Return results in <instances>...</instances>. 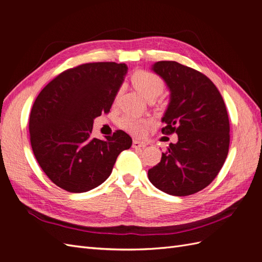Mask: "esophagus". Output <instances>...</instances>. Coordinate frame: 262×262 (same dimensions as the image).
<instances>
[{
	"label": "esophagus",
	"mask_w": 262,
	"mask_h": 262,
	"mask_svg": "<svg viewBox=\"0 0 262 262\" xmlns=\"http://www.w3.org/2000/svg\"><path fill=\"white\" fill-rule=\"evenodd\" d=\"M145 146H146L145 143H143V142L137 141V140H134L133 143H132V147L133 148H144Z\"/></svg>",
	"instance_id": "34e87169"
}]
</instances>
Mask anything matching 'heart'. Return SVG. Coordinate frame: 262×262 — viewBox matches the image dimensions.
<instances>
[{
	"label": "heart",
	"mask_w": 262,
	"mask_h": 262,
	"mask_svg": "<svg viewBox=\"0 0 262 262\" xmlns=\"http://www.w3.org/2000/svg\"><path fill=\"white\" fill-rule=\"evenodd\" d=\"M131 82L134 89L147 100L156 98L165 89V83L162 78L148 71H138L131 76ZM119 125L134 137H142L145 134L146 129L153 125V121L149 119L123 116L119 120Z\"/></svg>",
	"instance_id": "obj_1"
}]
</instances>
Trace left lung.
I'll list each match as a JSON object with an SVG mask.
<instances>
[{
  "mask_svg": "<svg viewBox=\"0 0 262 262\" xmlns=\"http://www.w3.org/2000/svg\"><path fill=\"white\" fill-rule=\"evenodd\" d=\"M152 69L170 90L162 133H177L178 142L148 169V179L168 194H193L215 179L227 157L226 106L216 86L199 71L175 61L156 62Z\"/></svg>",
  "mask_w": 262,
  "mask_h": 262,
  "instance_id": "8db88e82",
  "label": "left lung"
}]
</instances>
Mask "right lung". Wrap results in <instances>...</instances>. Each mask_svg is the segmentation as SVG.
Wrapping results in <instances>:
<instances>
[{"mask_svg":"<svg viewBox=\"0 0 262 262\" xmlns=\"http://www.w3.org/2000/svg\"><path fill=\"white\" fill-rule=\"evenodd\" d=\"M126 70L124 63H85L63 71L38 95L29 117L30 144L54 185L74 193L96 188L131 147L122 130L105 141L92 137L94 119L110 112Z\"/></svg>","mask_w":262,"mask_h":262,"instance_id":"1","label":"right lung"}]
</instances>
